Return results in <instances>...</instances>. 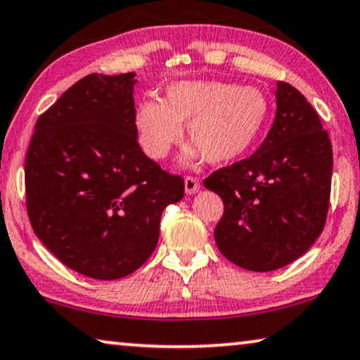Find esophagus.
Masks as SVG:
<instances>
[{
	"mask_svg": "<svg viewBox=\"0 0 360 360\" xmlns=\"http://www.w3.org/2000/svg\"><path fill=\"white\" fill-rule=\"evenodd\" d=\"M184 187L187 194H195V192L200 189V181L194 178V176H187L184 179Z\"/></svg>",
	"mask_w": 360,
	"mask_h": 360,
	"instance_id": "1",
	"label": "esophagus"
}]
</instances>
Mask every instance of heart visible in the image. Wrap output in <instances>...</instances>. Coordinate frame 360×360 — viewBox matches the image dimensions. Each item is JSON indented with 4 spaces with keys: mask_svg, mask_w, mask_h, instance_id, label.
<instances>
[{
    "mask_svg": "<svg viewBox=\"0 0 360 360\" xmlns=\"http://www.w3.org/2000/svg\"><path fill=\"white\" fill-rule=\"evenodd\" d=\"M269 99L259 88L220 79L178 81L168 86L163 101H143L135 112L141 148L155 160L165 158L182 139L186 125V160L204 156L224 165L245 155L269 119Z\"/></svg>",
    "mask_w": 360,
    "mask_h": 360,
    "instance_id": "heart-1",
    "label": "heart"
}]
</instances>
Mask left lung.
Wrapping results in <instances>:
<instances>
[{
  "instance_id": "left-lung-1",
  "label": "left lung",
  "mask_w": 360,
  "mask_h": 360,
  "mask_svg": "<svg viewBox=\"0 0 360 360\" xmlns=\"http://www.w3.org/2000/svg\"><path fill=\"white\" fill-rule=\"evenodd\" d=\"M276 99V120L259 148L204 181L224 200L217 246L233 264L255 272L305 255L330 209L333 148L320 115L283 81Z\"/></svg>"
}]
</instances>
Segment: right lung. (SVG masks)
Here are the masks:
<instances>
[{
    "label": "right lung",
    "mask_w": 360,
    "mask_h": 360,
    "mask_svg": "<svg viewBox=\"0 0 360 360\" xmlns=\"http://www.w3.org/2000/svg\"><path fill=\"white\" fill-rule=\"evenodd\" d=\"M135 73H91L39 115L26 156L32 230L55 257L91 279L114 281L155 251L166 205L184 179L136 140Z\"/></svg>",
    "instance_id": "add662e5"
}]
</instances>
